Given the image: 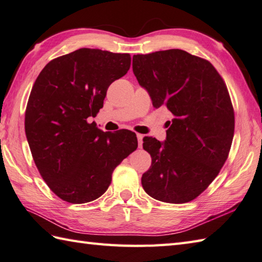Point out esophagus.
Wrapping results in <instances>:
<instances>
[{"label":"esophagus","instance_id":"1","mask_svg":"<svg viewBox=\"0 0 262 262\" xmlns=\"http://www.w3.org/2000/svg\"><path fill=\"white\" fill-rule=\"evenodd\" d=\"M137 138H138V145H139V148H141V147H142V139H143V136L140 135V133H138Z\"/></svg>","mask_w":262,"mask_h":262}]
</instances>
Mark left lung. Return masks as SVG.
Listing matches in <instances>:
<instances>
[{
    "instance_id": "1",
    "label": "left lung",
    "mask_w": 262,
    "mask_h": 262,
    "mask_svg": "<svg viewBox=\"0 0 262 262\" xmlns=\"http://www.w3.org/2000/svg\"><path fill=\"white\" fill-rule=\"evenodd\" d=\"M132 69L154 107L174 116L166 140L143 138L151 166L142 188L163 202L193 200L215 180L231 149L234 111L226 84L210 62L182 50L133 55Z\"/></svg>"
}]
</instances>
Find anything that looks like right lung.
Masks as SVG:
<instances>
[{"label":"right lung","mask_w":262,"mask_h":262,"mask_svg":"<svg viewBox=\"0 0 262 262\" xmlns=\"http://www.w3.org/2000/svg\"><path fill=\"white\" fill-rule=\"evenodd\" d=\"M130 66L126 53L80 49L47 63L36 79L25 115L27 140L41 178L64 201L99 198L115 167L138 147L135 132L88 123Z\"/></svg>","instance_id":"obj_1"}]
</instances>
